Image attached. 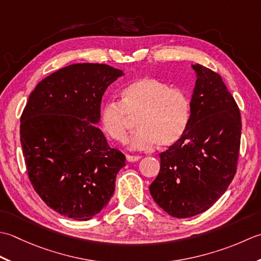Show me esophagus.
<instances>
[{
    "label": "esophagus",
    "instance_id": "obj_1",
    "mask_svg": "<svg viewBox=\"0 0 261 261\" xmlns=\"http://www.w3.org/2000/svg\"><path fill=\"white\" fill-rule=\"evenodd\" d=\"M141 159V156L138 155H126V160L128 162H136Z\"/></svg>",
    "mask_w": 261,
    "mask_h": 261
}]
</instances>
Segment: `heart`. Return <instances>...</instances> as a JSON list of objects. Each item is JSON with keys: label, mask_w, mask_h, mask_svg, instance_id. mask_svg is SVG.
<instances>
[{"label": "heart", "mask_w": 261, "mask_h": 261, "mask_svg": "<svg viewBox=\"0 0 261 261\" xmlns=\"http://www.w3.org/2000/svg\"><path fill=\"white\" fill-rule=\"evenodd\" d=\"M138 114L137 130L129 141L135 151L164 148L184 136L190 120V101L184 91L153 77H140L123 89L121 103L106 102L100 110V124L111 140L125 143L128 132L127 114Z\"/></svg>", "instance_id": "b5f03b06"}]
</instances>
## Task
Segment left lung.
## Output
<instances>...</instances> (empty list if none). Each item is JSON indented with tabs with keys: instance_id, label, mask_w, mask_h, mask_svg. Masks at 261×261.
<instances>
[{
	"instance_id": "obj_1",
	"label": "left lung",
	"mask_w": 261,
	"mask_h": 261,
	"mask_svg": "<svg viewBox=\"0 0 261 261\" xmlns=\"http://www.w3.org/2000/svg\"><path fill=\"white\" fill-rule=\"evenodd\" d=\"M196 82L184 136L160 154V172L150 186L169 215L187 219L207 211L234 178L241 138L238 106L219 74L191 65Z\"/></svg>"
}]
</instances>
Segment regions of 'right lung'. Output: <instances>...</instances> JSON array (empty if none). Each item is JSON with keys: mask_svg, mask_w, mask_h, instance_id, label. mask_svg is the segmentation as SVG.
Segmentation results:
<instances>
[{"mask_svg": "<svg viewBox=\"0 0 261 261\" xmlns=\"http://www.w3.org/2000/svg\"><path fill=\"white\" fill-rule=\"evenodd\" d=\"M123 75L106 64H72L29 95L20 120L27 171L39 197L63 216L89 221L113 197L126 158L95 125L105 91Z\"/></svg>", "mask_w": 261, "mask_h": 261, "instance_id": "1", "label": "right lung"}]
</instances>
